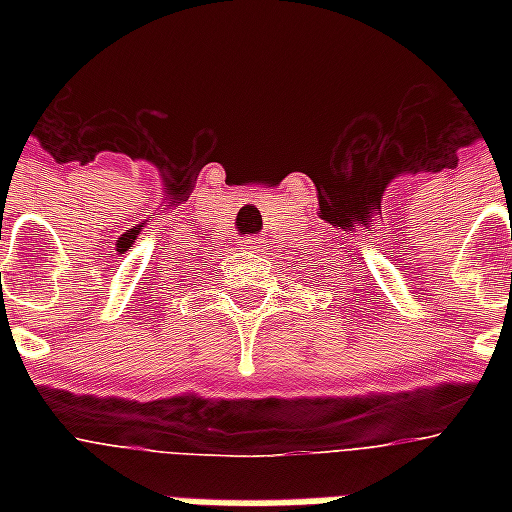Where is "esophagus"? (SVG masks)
Segmentation results:
<instances>
[{"label":"esophagus","instance_id":"esophagus-1","mask_svg":"<svg viewBox=\"0 0 512 512\" xmlns=\"http://www.w3.org/2000/svg\"><path fill=\"white\" fill-rule=\"evenodd\" d=\"M241 249H244V252H260V249H263V241L249 235V238H244V241H241Z\"/></svg>","mask_w":512,"mask_h":512}]
</instances>
